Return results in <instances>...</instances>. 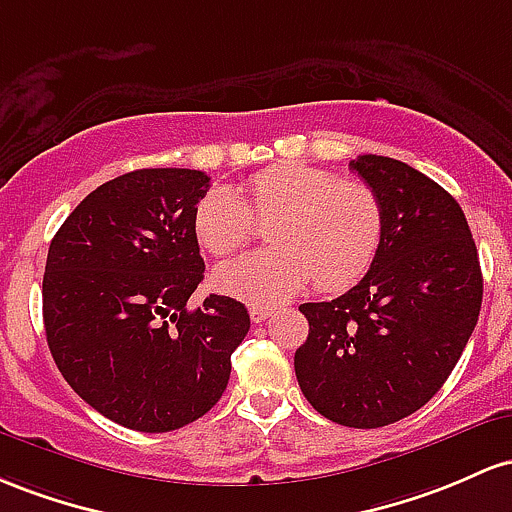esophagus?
<instances>
[{
  "instance_id": "esophagus-1",
  "label": "esophagus",
  "mask_w": 512,
  "mask_h": 512,
  "mask_svg": "<svg viewBox=\"0 0 512 512\" xmlns=\"http://www.w3.org/2000/svg\"><path fill=\"white\" fill-rule=\"evenodd\" d=\"M249 314H251V321H254V324H261V321H266L268 317H271L273 307H263V304H251Z\"/></svg>"
}]
</instances>
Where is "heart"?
<instances>
[{
	"mask_svg": "<svg viewBox=\"0 0 512 512\" xmlns=\"http://www.w3.org/2000/svg\"><path fill=\"white\" fill-rule=\"evenodd\" d=\"M237 188L215 186L195 208L200 244L227 256L254 237L256 218L273 220V246L222 263L215 285L249 302H278L314 278L319 290L353 285L370 271L384 239V205L372 186L343 181L336 171L307 164H278Z\"/></svg>",
	"mask_w": 512,
	"mask_h": 512,
	"instance_id": "1",
	"label": "heart"
}]
</instances>
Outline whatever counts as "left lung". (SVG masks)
Instances as JSON below:
<instances>
[{"mask_svg": "<svg viewBox=\"0 0 512 512\" xmlns=\"http://www.w3.org/2000/svg\"><path fill=\"white\" fill-rule=\"evenodd\" d=\"M350 169L384 205V239L358 285L307 302L295 353L302 394L348 428H382L428 404L472 336L484 278L467 217L445 188L399 159L360 154Z\"/></svg>", "mask_w": 512, "mask_h": 512, "instance_id": "obj_1", "label": "left lung"}]
</instances>
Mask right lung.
<instances>
[{"instance_id": "right-lung-1", "label": "right lung", "mask_w": 512, "mask_h": 512, "mask_svg": "<svg viewBox=\"0 0 512 512\" xmlns=\"http://www.w3.org/2000/svg\"><path fill=\"white\" fill-rule=\"evenodd\" d=\"M210 176L137 169L106 181L50 241L43 321L57 370L91 409L140 433H169L220 401L246 307L188 300L205 263L195 208Z\"/></svg>"}]
</instances>
